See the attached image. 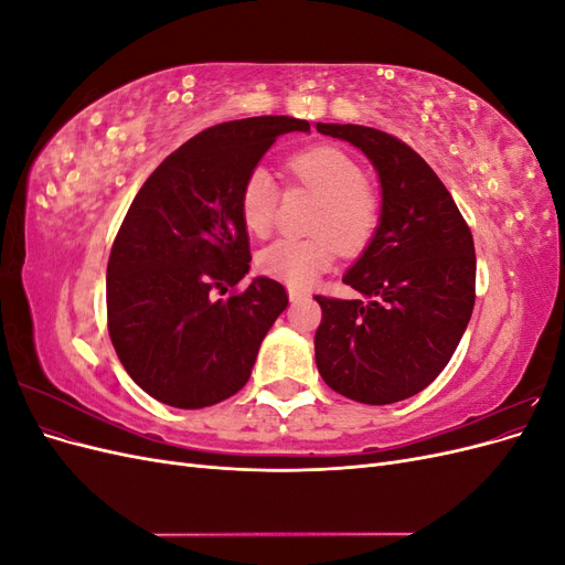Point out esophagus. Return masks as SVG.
Listing matches in <instances>:
<instances>
[{"label": "esophagus", "mask_w": 565, "mask_h": 565, "mask_svg": "<svg viewBox=\"0 0 565 565\" xmlns=\"http://www.w3.org/2000/svg\"><path fill=\"white\" fill-rule=\"evenodd\" d=\"M287 297H289V301H299V299H303L306 297V292L303 289H297V287H287Z\"/></svg>", "instance_id": "34e87169"}]
</instances>
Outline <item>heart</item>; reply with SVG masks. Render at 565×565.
Returning <instances> with one entry per match:
<instances>
[{"label":"heart","instance_id":"heart-1","mask_svg":"<svg viewBox=\"0 0 565 565\" xmlns=\"http://www.w3.org/2000/svg\"><path fill=\"white\" fill-rule=\"evenodd\" d=\"M287 172L299 185L320 195L311 218V237L278 241L259 252L256 266L268 278L289 287L311 285L337 256L363 252L380 226V198L365 183L363 167L334 146L306 148L287 160ZM278 185L266 169L256 167L243 183L241 218L245 228L266 237L276 224Z\"/></svg>","mask_w":565,"mask_h":565}]
</instances>
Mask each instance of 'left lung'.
<instances>
[{
    "instance_id": "1",
    "label": "left lung",
    "mask_w": 565,
    "mask_h": 565,
    "mask_svg": "<svg viewBox=\"0 0 565 565\" xmlns=\"http://www.w3.org/2000/svg\"><path fill=\"white\" fill-rule=\"evenodd\" d=\"M316 129L361 148L382 183L380 226L344 276L367 301L316 297V365L341 396L398 403L438 377L467 330L473 237L448 188L396 136L361 125Z\"/></svg>"
}]
</instances>
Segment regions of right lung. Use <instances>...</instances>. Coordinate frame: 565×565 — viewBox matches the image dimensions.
Here are the masks:
<instances>
[{
	"mask_svg": "<svg viewBox=\"0 0 565 565\" xmlns=\"http://www.w3.org/2000/svg\"><path fill=\"white\" fill-rule=\"evenodd\" d=\"M306 119L264 115L200 131L136 193L108 259V332L129 377L156 401L200 409L254 367L285 287L254 278L241 191L264 152Z\"/></svg>",
	"mask_w": 565,
	"mask_h": 565,
	"instance_id": "obj_1",
	"label": "right lung"
}]
</instances>
